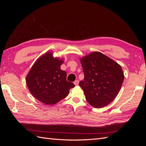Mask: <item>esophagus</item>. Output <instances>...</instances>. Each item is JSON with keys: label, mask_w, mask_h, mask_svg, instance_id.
Instances as JSON below:
<instances>
[{"label": "esophagus", "mask_w": 146, "mask_h": 146, "mask_svg": "<svg viewBox=\"0 0 146 146\" xmlns=\"http://www.w3.org/2000/svg\"><path fill=\"white\" fill-rule=\"evenodd\" d=\"M78 83H79V80H76V81L74 82L75 85H78Z\"/></svg>", "instance_id": "esophagus-1"}]
</instances>
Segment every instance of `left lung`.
Instances as JSON below:
<instances>
[{
	"label": "left lung",
	"instance_id": "8db88e82",
	"mask_svg": "<svg viewBox=\"0 0 146 146\" xmlns=\"http://www.w3.org/2000/svg\"><path fill=\"white\" fill-rule=\"evenodd\" d=\"M84 80L79 86L88 102L97 108L107 106L116 98L124 76L121 66L99 52L81 59Z\"/></svg>",
	"mask_w": 146,
	"mask_h": 146
}]
</instances>
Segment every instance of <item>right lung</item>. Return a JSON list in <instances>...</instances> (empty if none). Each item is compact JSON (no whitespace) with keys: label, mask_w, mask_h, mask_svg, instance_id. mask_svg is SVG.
I'll return each instance as SVG.
<instances>
[{"label":"right lung","mask_w":146,"mask_h":146,"mask_svg":"<svg viewBox=\"0 0 146 146\" xmlns=\"http://www.w3.org/2000/svg\"><path fill=\"white\" fill-rule=\"evenodd\" d=\"M62 60L54 58L48 52L38 59L31 68L26 83L30 92L41 102L54 105L64 99L69 90L75 86L67 81V74L61 70Z\"/></svg>","instance_id":"add662e5"}]
</instances>
